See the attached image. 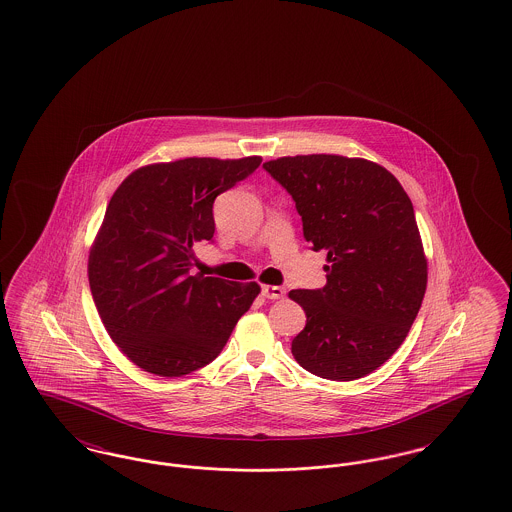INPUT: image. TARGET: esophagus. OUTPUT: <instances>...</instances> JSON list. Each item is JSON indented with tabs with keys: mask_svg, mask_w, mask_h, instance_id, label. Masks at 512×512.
Wrapping results in <instances>:
<instances>
[{
	"mask_svg": "<svg viewBox=\"0 0 512 512\" xmlns=\"http://www.w3.org/2000/svg\"><path fill=\"white\" fill-rule=\"evenodd\" d=\"M261 292L267 299H282L286 295L284 288H280V286H263Z\"/></svg>",
	"mask_w": 512,
	"mask_h": 512,
	"instance_id": "esophagus-1",
	"label": "esophagus"
}]
</instances>
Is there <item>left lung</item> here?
I'll return each instance as SVG.
<instances>
[{"mask_svg":"<svg viewBox=\"0 0 512 512\" xmlns=\"http://www.w3.org/2000/svg\"><path fill=\"white\" fill-rule=\"evenodd\" d=\"M263 169L288 192L313 251L326 249V286L292 290L307 315L295 361L326 380L384 365L422 305L428 265L409 195L384 167L341 155H297Z\"/></svg>","mask_w":512,"mask_h":512,"instance_id":"1","label":"left lung"}]
</instances>
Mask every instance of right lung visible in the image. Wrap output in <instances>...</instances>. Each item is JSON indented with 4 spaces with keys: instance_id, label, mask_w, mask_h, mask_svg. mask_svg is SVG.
I'll return each instance as SVG.
<instances>
[{
    "instance_id": "obj_1",
    "label": "right lung",
    "mask_w": 512,
    "mask_h": 512,
    "mask_svg": "<svg viewBox=\"0 0 512 512\" xmlns=\"http://www.w3.org/2000/svg\"><path fill=\"white\" fill-rule=\"evenodd\" d=\"M261 157H190L132 172L111 197L88 278L99 317L122 353L176 378L217 359L261 288L190 276L194 247L213 242V203Z\"/></svg>"
}]
</instances>
